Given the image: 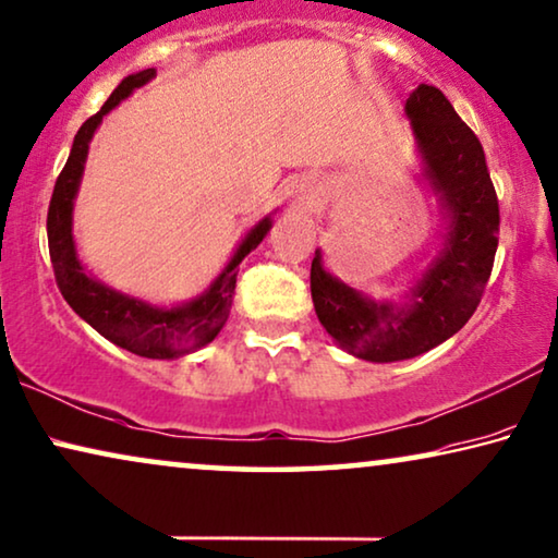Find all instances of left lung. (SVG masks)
<instances>
[{
	"label": "left lung",
	"mask_w": 558,
	"mask_h": 558,
	"mask_svg": "<svg viewBox=\"0 0 558 558\" xmlns=\"http://www.w3.org/2000/svg\"><path fill=\"white\" fill-rule=\"evenodd\" d=\"M423 175L440 198L448 231L438 256L405 296L375 302L312 259V302L322 327L354 357L398 362L453 337L481 304L498 248V198L481 141L438 87L417 85L405 102Z\"/></svg>",
	"instance_id": "8db88e82"
}]
</instances>
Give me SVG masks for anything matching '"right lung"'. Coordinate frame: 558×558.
I'll return each instance as SVG.
<instances>
[{"label":"right lung","instance_id":"right-lung-1","mask_svg":"<svg viewBox=\"0 0 558 558\" xmlns=\"http://www.w3.org/2000/svg\"><path fill=\"white\" fill-rule=\"evenodd\" d=\"M156 77V70H141L135 75H128L120 83L102 108L87 118L75 135L70 158L64 163L62 173L54 183L50 211H47V241H50V259L54 269L58 287L72 310L83 317L93 329L110 339L112 344L123 350L141 354L148 360H173L193 350H201L214 337L221 332L231 312L233 289H236L239 264L244 256L264 241L271 229V216L254 226L241 241L236 254L226 264V269L211 281V287L204 294L191 299V302L179 306H156L143 302V299L128 296L116 292L102 281L93 279L85 271V266L77 259L75 239H72V208H75V196L80 189V179L85 171V158L90 141L102 118L125 100L135 87L148 83Z\"/></svg>","mask_w":558,"mask_h":558}]
</instances>
